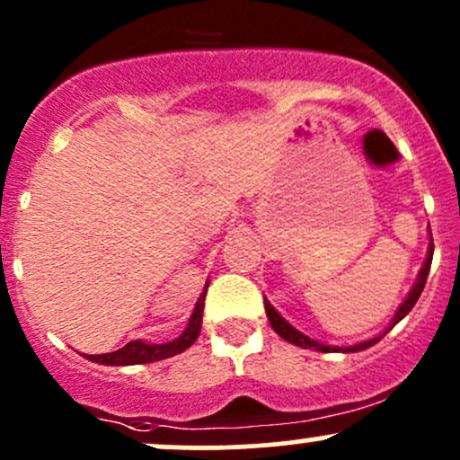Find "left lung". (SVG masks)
Returning a JSON list of instances; mask_svg holds the SVG:
<instances>
[{
	"mask_svg": "<svg viewBox=\"0 0 460 460\" xmlns=\"http://www.w3.org/2000/svg\"><path fill=\"white\" fill-rule=\"evenodd\" d=\"M432 253H435V244H430V249H428V257H426V264H423V269L419 270V277H417V284L412 286V290H411V295L406 296V301H403V304L400 305V310H397V314H395V319H393V323L391 325L386 327V332L388 330H393V327L397 325V323H400L403 316L408 314V312L412 310V305L417 304V299H419V295H421V290H423V286H426V279H428V272H430V264H432ZM264 307H266V314H269V321H270V325H272V330L277 332V334H279L281 338H284V341H288V342H292V345H296V347H304V349H316V351H362V349H367V347H371V345H376L377 341H380L382 336L386 334H382V336H376V338H371V341H367V342H360V345H353V347H347V349H338V347H327V345H323V342H316V341H312V338H307V336H304L301 334V332H296L295 327L292 325H288V323L281 319L279 314H277V310L275 307H272L269 301L264 299Z\"/></svg>",
	"mask_w": 460,
	"mask_h": 460,
	"instance_id": "1",
	"label": "left lung"
}]
</instances>
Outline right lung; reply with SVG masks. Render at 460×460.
Returning <instances> with one entry per match:
<instances>
[{"label":"right lung","mask_w":460,"mask_h":460,"mask_svg":"<svg viewBox=\"0 0 460 460\" xmlns=\"http://www.w3.org/2000/svg\"><path fill=\"white\" fill-rule=\"evenodd\" d=\"M209 286V281H207ZM205 295L207 290L200 295V299L196 301L194 314L185 327V332L172 342H164V345H148V342L133 341L128 345H124L122 349L113 353H100V356H87L89 360L100 362V365H113V367H124V365H144V362H156L165 360V358H172L176 353L185 351L190 345H194V341L200 334V323H203V307H205Z\"/></svg>","instance_id":"right-lung-1"}]
</instances>
